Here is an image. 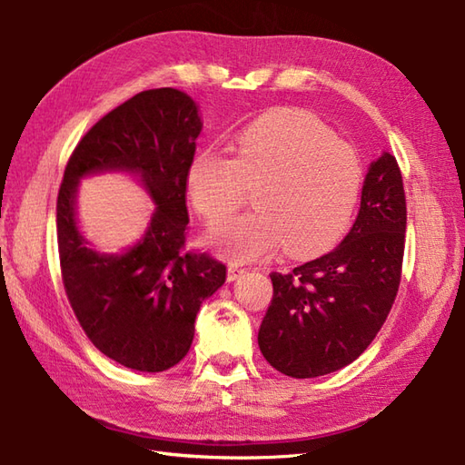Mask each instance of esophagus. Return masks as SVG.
<instances>
[{"label":"esophagus","mask_w":465,"mask_h":465,"mask_svg":"<svg viewBox=\"0 0 465 465\" xmlns=\"http://www.w3.org/2000/svg\"><path fill=\"white\" fill-rule=\"evenodd\" d=\"M245 273L243 268H238V265H227V282H235L238 278H242V275Z\"/></svg>","instance_id":"34e87169"}]
</instances>
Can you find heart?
<instances>
[{"label": "heart", "mask_w": 465, "mask_h": 465, "mask_svg": "<svg viewBox=\"0 0 465 465\" xmlns=\"http://www.w3.org/2000/svg\"><path fill=\"white\" fill-rule=\"evenodd\" d=\"M363 167L355 147L305 110H275L238 135L235 157L205 150L187 167L190 200L210 225L222 223L253 192L258 210L217 227L212 245L233 262L285 248L310 258L350 225Z\"/></svg>", "instance_id": "1"}]
</instances>
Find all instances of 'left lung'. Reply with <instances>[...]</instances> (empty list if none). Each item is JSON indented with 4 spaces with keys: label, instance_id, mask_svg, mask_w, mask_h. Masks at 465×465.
Returning <instances> with one entry per match:
<instances>
[{
    "label": "left lung",
    "instance_id": "obj_1",
    "mask_svg": "<svg viewBox=\"0 0 465 465\" xmlns=\"http://www.w3.org/2000/svg\"><path fill=\"white\" fill-rule=\"evenodd\" d=\"M406 222L401 170L383 153L370 167L360 213L338 248L290 273H270L273 298L258 343L275 370L318 378L360 358L396 302Z\"/></svg>",
    "mask_w": 465,
    "mask_h": 465
}]
</instances>
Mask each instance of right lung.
I'll return each instance as SVG.
<instances>
[{
  "label": "right lung",
  "mask_w": 465,
  "mask_h": 465,
  "mask_svg": "<svg viewBox=\"0 0 465 465\" xmlns=\"http://www.w3.org/2000/svg\"><path fill=\"white\" fill-rule=\"evenodd\" d=\"M200 132L192 97L173 87L140 92L92 125L59 185L57 250L69 305L97 350L137 371H163L185 358L202 302L225 282L222 262L185 248L187 167ZM102 169L137 173L158 205L144 240L122 256L90 251L74 225L76 180Z\"/></svg>",
  "instance_id": "right-lung-1"
}]
</instances>
